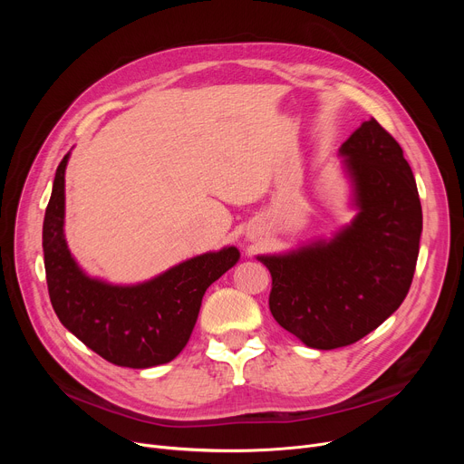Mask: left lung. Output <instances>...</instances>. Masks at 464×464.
<instances>
[{"label": "left lung", "instance_id": "1", "mask_svg": "<svg viewBox=\"0 0 464 464\" xmlns=\"http://www.w3.org/2000/svg\"><path fill=\"white\" fill-rule=\"evenodd\" d=\"M357 216L329 242L259 256L271 271L275 320L315 350L350 346L406 299L416 271L423 214L401 144L374 118L340 146Z\"/></svg>", "mask_w": 464, "mask_h": 464}]
</instances>
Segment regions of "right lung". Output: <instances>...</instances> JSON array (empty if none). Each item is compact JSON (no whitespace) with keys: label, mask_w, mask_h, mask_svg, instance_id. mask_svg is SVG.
Segmentation results:
<instances>
[{"label":"right lung","mask_w":464,"mask_h":464,"mask_svg":"<svg viewBox=\"0 0 464 464\" xmlns=\"http://www.w3.org/2000/svg\"><path fill=\"white\" fill-rule=\"evenodd\" d=\"M56 169L43 222L48 295L62 325L118 367L149 369L173 361L188 344L207 287L238 261L227 246L191 257L137 285H112L86 276L63 235L65 167Z\"/></svg>","instance_id":"right-lung-1"}]
</instances>
